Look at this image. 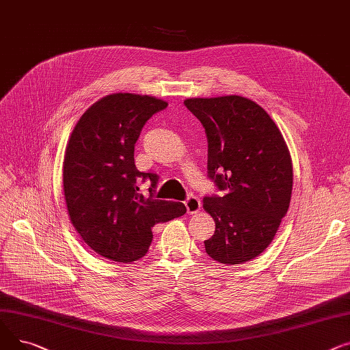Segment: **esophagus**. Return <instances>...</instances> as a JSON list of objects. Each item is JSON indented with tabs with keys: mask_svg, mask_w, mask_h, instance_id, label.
I'll return each mask as SVG.
<instances>
[{
	"mask_svg": "<svg viewBox=\"0 0 350 350\" xmlns=\"http://www.w3.org/2000/svg\"><path fill=\"white\" fill-rule=\"evenodd\" d=\"M185 206H187V212L189 215L198 213L200 211V200L196 196H189L187 200H185Z\"/></svg>",
	"mask_w": 350,
	"mask_h": 350,
	"instance_id": "esophagus-1",
	"label": "esophagus"
}]
</instances>
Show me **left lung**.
Here are the masks:
<instances>
[{
	"mask_svg": "<svg viewBox=\"0 0 350 350\" xmlns=\"http://www.w3.org/2000/svg\"><path fill=\"white\" fill-rule=\"evenodd\" d=\"M208 137V175L226 195L204 196L215 220L204 250L223 264H243L273 241L290 208L293 162L273 118L241 96L187 98Z\"/></svg>",
	"mask_w": 350,
	"mask_h": 350,
	"instance_id": "left-lung-1",
	"label": "left lung"
}]
</instances>
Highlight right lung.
Returning <instances> with one entry per match:
<instances>
[{
    "label": "right lung",
    "mask_w": 350,
    "mask_h": 350,
    "mask_svg": "<svg viewBox=\"0 0 350 350\" xmlns=\"http://www.w3.org/2000/svg\"><path fill=\"white\" fill-rule=\"evenodd\" d=\"M168 103L114 93L96 101L75 126L64 161V192L77 233L97 254L131 262L148 252L152 228L187 213L180 202L154 199L158 175L139 172L134 146L144 124ZM152 182L150 195L139 182Z\"/></svg>",
    "instance_id": "add662e5"
}]
</instances>
